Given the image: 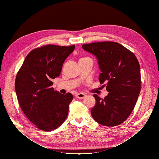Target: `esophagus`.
I'll return each instance as SVG.
<instances>
[{
	"mask_svg": "<svg viewBox=\"0 0 159 159\" xmlns=\"http://www.w3.org/2000/svg\"><path fill=\"white\" fill-rule=\"evenodd\" d=\"M85 97V95L83 93H79L75 95V98L78 99H84Z\"/></svg>",
	"mask_w": 159,
	"mask_h": 159,
	"instance_id": "obj_1",
	"label": "esophagus"
}]
</instances>
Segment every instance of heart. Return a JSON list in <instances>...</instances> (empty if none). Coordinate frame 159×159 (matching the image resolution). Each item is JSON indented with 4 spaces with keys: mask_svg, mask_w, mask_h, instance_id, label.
Returning <instances> with one entry per match:
<instances>
[{
    "mask_svg": "<svg viewBox=\"0 0 159 159\" xmlns=\"http://www.w3.org/2000/svg\"><path fill=\"white\" fill-rule=\"evenodd\" d=\"M83 58H85V57H81V59H83Z\"/></svg>",
    "mask_w": 159,
    "mask_h": 159,
    "instance_id": "1",
    "label": "heart"
}]
</instances>
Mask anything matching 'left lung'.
Returning <instances> with one entry per match:
<instances>
[{
    "mask_svg": "<svg viewBox=\"0 0 159 159\" xmlns=\"http://www.w3.org/2000/svg\"><path fill=\"white\" fill-rule=\"evenodd\" d=\"M82 48L96 56L102 73L100 84L106 83L104 99L94 94L96 103L91 113L95 121L107 127L121 124L135 106L141 89L140 65L135 55L115 42L84 44Z\"/></svg>",
    "mask_w": 159,
    "mask_h": 159,
    "instance_id": "left-lung-1",
    "label": "left lung"
}]
</instances>
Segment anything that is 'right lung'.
Returning <instances> with one entry per match:
<instances>
[{
    "label": "right lung",
    "instance_id": "add662e5",
    "mask_svg": "<svg viewBox=\"0 0 159 159\" xmlns=\"http://www.w3.org/2000/svg\"><path fill=\"white\" fill-rule=\"evenodd\" d=\"M75 45L42 46L32 50L24 61L15 80L19 105L26 117L42 131L59 127L68 115L73 99L70 93L61 94L52 88L62 66Z\"/></svg>",
    "mask_w": 159,
    "mask_h": 159
}]
</instances>
